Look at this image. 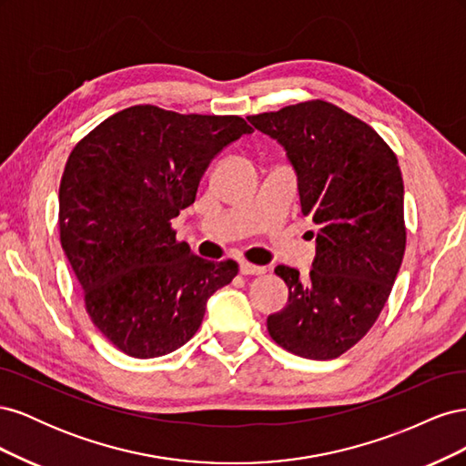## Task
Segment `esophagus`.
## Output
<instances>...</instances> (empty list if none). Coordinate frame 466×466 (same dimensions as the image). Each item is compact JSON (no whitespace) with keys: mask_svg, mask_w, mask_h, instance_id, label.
<instances>
[{"mask_svg":"<svg viewBox=\"0 0 466 466\" xmlns=\"http://www.w3.org/2000/svg\"><path fill=\"white\" fill-rule=\"evenodd\" d=\"M241 274L243 276H262L266 272L264 266H257V264H250V262H241Z\"/></svg>","mask_w":466,"mask_h":466,"instance_id":"34e87169","label":"esophagus"}]
</instances>
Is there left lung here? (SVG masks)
<instances>
[{
	"mask_svg": "<svg viewBox=\"0 0 466 466\" xmlns=\"http://www.w3.org/2000/svg\"><path fill=\"white\" fill-rule=\"evenodd\" d=\"M248 122L284 146L303 216L319 229L307 279L295 268L276 266L289 298L268 317V332L295 356L334 360L370 332L402 264L404 185L397 155L370 124L320 98Z\"/></svg>",
	"mask_w": 466,
	"mask_h": 466,
	"instance_id": "8db88e82",
	"label": "left lung"
}]
</instances>
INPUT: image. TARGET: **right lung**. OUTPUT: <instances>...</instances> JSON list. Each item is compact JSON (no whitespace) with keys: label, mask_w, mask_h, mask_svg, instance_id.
<instances>
[{"label":"right lung","mask_w":466,"mask_h":466,"mask_svg":"<svg viewBox=\"0 0 466 466\" xmlns=\"http://www.w3.org/2000/svg\"><path fill=\"white\" fill-rule=\"evenodd\" d=\"M252 128L241 116L136 105L79 139L60 182V241L83 303L106 340L137 360L185 346L206 301L237 276L177 241L209 161Z\"/></svg>","instance_id":"add662e5"}]
</instances>
